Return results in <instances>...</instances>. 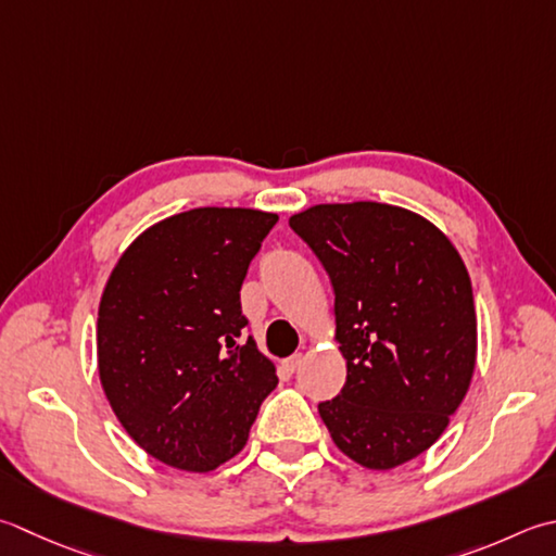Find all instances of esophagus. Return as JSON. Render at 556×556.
<instances>
[{"label": "esophagus", "mask_w": 556, "mask_h": 556, "mask_svg": "<svg viewBox=\"0 0 556 556\" xmlns=\"http://www.w3.org/2000/svg\"><path fill=\"white\" fill-rule=\"evenodd\" d=\"M301 364H303V354H293V356H289V358H287V362H285V364H281V366H285L289 374H293V371H299V368H301Z\"/></svg>", "instance_id": "34e87169"}]
</instances>
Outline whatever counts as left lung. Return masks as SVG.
<instances>
[{"label": "left lung", "instance_id": "8db88e82", "mask_svg": "<svg viewBox=\"0 0 556 556\" xmlns=\"http://www.w3.org/2000/svg\"><path fill=\"white\" fill-rule=\"evenodd\" d=\"M289 226L330 275L346 358V383L320 417L346 458L393 470L439 441L470 388V275L448 238L402 206L315 204Z\"/></svg>", "mask_w": 556, "mask_h": 556}]
</instances>
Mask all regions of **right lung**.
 <instances>
[{
  "mask_svg": "<svg viewBox=\"0 0 556 556\" xmlns=\"http://www.w3.org/2000/svg\"><path fill=\"white\" fill-rule=\"evenodd\" d=\"M279 216L200 206L135 238L98 306V376L151 458L210 472L243 451L275 364L245 337L241 287Z\"/></svg>",
  "mask_w": 556,
  "mask_h": 556,
  "instance_id": "right-lung-1",
  "label": "right lung"
}]
</instances>
